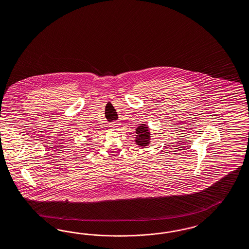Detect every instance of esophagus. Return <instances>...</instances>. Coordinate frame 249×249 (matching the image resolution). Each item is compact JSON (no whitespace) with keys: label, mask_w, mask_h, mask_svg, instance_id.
I'll return each instance as SVG.
<instances>
[{"label":"esophagus","mask_w":249,"mask_h":249,"mask_svg":"<svg viewBox=\"0 0 249 249\" xmlns=\"http://www.w3.org/2000/svg\"><path fill=\"white\" fill-rule=\"evenodd\" d=\"M109 127H110L111 129H113V130H118L119 128H120V124L118 122H112V123H110Z\"/></svg>","instance_id":"34e87169"}]
</instances>
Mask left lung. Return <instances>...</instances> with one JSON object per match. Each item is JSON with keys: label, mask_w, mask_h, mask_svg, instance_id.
Masks as SVG:
<instances>
[{"label": "left lung", "mask_w": 249, "mask_h": 249, "mask_svg": "<svg viewBox=\"0 0 249 249\" xmlns=\"http://www.w3.org/2000/svg\"><path fill=\"white\" fill-rule=\"evenodd\" d=\"M136 137L134 142L141 148H147L151 141V133L147 124H140L136 128Z\"/></svg>", "instance_id": "obj_1"}]
</instances>
